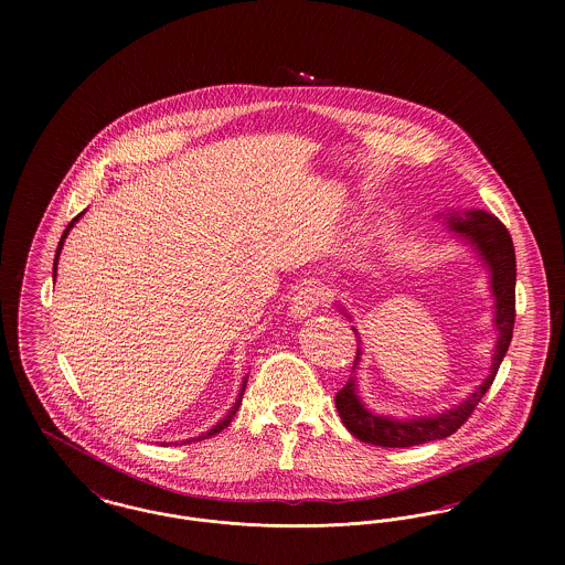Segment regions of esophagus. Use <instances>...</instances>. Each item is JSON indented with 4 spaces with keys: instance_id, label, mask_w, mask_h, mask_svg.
<instances>
[{
    "instance_id": "esophagus-1",
    "label": "esophagus",
    "mask_w": 565,
    "mask_h": 565,
    "mask_svg": "<svg viewBox=\"0 0 565 565\" xmlns=\"http://www.w3.org/2000/svg\"><path fill=\"white\" fill-rule=\"evenodd\" d=\"M323 300V292L320 286L316 284H309V286H302L295 296H292V302H290V311L296 318H307L309 313H313L318 309V305Z\"/></svg>"
}]
</instances>
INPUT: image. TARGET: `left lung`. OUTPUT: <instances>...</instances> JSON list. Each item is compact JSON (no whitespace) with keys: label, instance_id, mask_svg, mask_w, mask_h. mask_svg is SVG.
Returning a JSON list of instances; mask_svg holds the SVG:
<instances>
[{"label":"left lung","instance_id":"left-lung-1","mask_svg":"<svg viewBox=\"0 0 565 565\" xmlns=\"http://www.w3.org/2000/svg\"><path fill=\"white\" fill-rule=\"evenodd\" d=\"M447 220L454 231L477 243L487 265L491 267V288L495 295V309H498L495 326L500 330V339H498L495 353H493L491 375L484 379L483 385L477 387V392L466 403L459 404L456 408L440 413L436 417H428V419L419 417V419H406V422L379 417L375 413L366 411L355 394L353 379H350L343 385V390L337 392L334 404H337V411H339L345 428L362 443H371L376 447H413V445H424L430 440L451 436L468 422V417L475 413L477 404L483 401V396L498 375V369L511 345L512 328H514V318H516V311H514L516 263H514L511 233L500 222V217L487 214L483 210L451 212ZM358 360H360V350L355 351L353 366L358 364Z\"/></svg>","mask_w":565,"mask_h":565}]
</instances>
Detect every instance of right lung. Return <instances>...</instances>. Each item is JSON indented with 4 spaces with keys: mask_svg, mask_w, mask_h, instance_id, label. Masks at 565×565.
Wrapping results in <instances>:
<instances>
[{
    "mask_svg": "<svg viewBox=\"0 0 565 565\" xmlns=\"http://www.w3.org/2000/svg\"><path fill=\"white\" fill-rule=\"evenodd\" d=\"M82 215V214H81ZM81 215H76L70 224H67V228L63 231V235H61V242H58V247H56V256H54V273L53 275H56V260H58V254H61V247H63V242H65V237H67V233H70V228L74 226V222L81 217ZM245 383H247V379L243 381V387H242V394H239V398H237V403H235V406L228 411V415L222 419V422H217L215 424L214 428L212 430L205 431L203 436H199V438H190V440H203V438H210V436H215V434H220V431L224 430V428H228V424L233 422V417H235V413L239 411V406H242V398H243V392H245ZM189 440V443H190Z\"/></svg>",
    "mask_w": 565,
    "mask_h": 565,
    "instance_id": "obj_1",
    "label": "right lung"
}]
</instances>
